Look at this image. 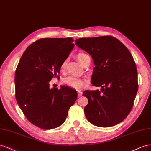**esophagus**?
Segmentation results:
<instances>
[{
    "instance_id": "obj_1",
    "label": "esophagus",
    "mask_w": 151,
    "mask_h": 151,
    "mask_svg": "<svg viewBox=\"0 0 151 151\" xmlns=\"http://www.w3.org/2000/svg\"><path fill=\"white\" fill-rule=\"evenodd\" d=\"M82 94H83L82 92H81L80 90H78V97H81V96H82Z\"/></svg>"
}]
</instances>
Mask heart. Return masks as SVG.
Returning <instances> with one entry per match:
<instances>
[{
  "label": "heart",
  "mask_w": 151,
  "mask_h": 151,
  "mask_svg": "<svg viewBox=\"0 0 151 151\" xmlns=\"http://www.w3.org/2000/svg\"><path fill=\"white\" fill-rule=\"evenodd\" d=\"M88 58H90V57L85 53L80 52L76 55L77 60H78L79 63H80L82 65H83ZM66 64H67L66 60H65V61L62 63L61 66V70L62 71H64L65 70V68L66 67ZM63 82L64 84L68 86V87L75 88V89H80V88H83L86 83L85 81L84 80L78 78V77L71 76L66 77V78H64L63 80Z\"/></svg>",
  "instance_id": "b5f03b06"
}]
</instances>
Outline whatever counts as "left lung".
I'll return each instance as SVG.
<instances>
[{"label":"left lung","instance_id":"obj_1","mask_svg":"<svg viewBox=\"0 0 151 151\" xmlns=\"http://www.w3.org/2000/svg\"><path fill=\"white\" fill-rule=\"evenodd\" d=\"M75 44L91 55L95 64L92 85L101 91L85 90L88 99L84 112L88 121L99 127L123 122L130 113L138 91L137 70L131 53L112 36L81 38Z\"/></svg>","mask_w":151,"mask_h":151}]
</instances>
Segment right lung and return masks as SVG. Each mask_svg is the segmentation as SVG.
<instances>
[{
  "label": "right lung",
  "mask_w": 151,
  "mask_h": 151,
  "mask_svg": "<svg viewBox=\"0 0 151 151\" xmlns=\"http://www.w3.org/2000/svg\"><path fill=\"white\" fill-rule=\"evenodd\" d=\"M72 38H45L25 50L15 73L17 102L28 121L44 130L57 128L65 122L68 110L77 99L75 90L62 85L50 88L61 66L73 50Z\"/></svg>",
  "instance_id": "obj_1"
}]
</instances>
